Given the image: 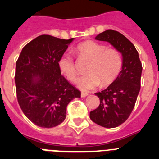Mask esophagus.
<instances>
[{
	"mask_svg": "<svg viewBox=\"0 0 159 159\" xmlns=\"http://www.w3.org/2000/svg\"><path fill=\"white\" fill-rule=\"evenodd\" d=\"M88 95V94L87 93V92H82V93H81V97H82V98H84V97H86Z\"/></svg>",
	"mask_w": 159,
	"mask_h": 159,
	"instance_id": "34e87169",
	"label": "esophagus"
}]
</instances>
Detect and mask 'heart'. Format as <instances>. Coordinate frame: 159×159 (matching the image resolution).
<instances>
[{"label": "heart", "mask_w": 159, "mask_h": 159, "mask_svg": "<svg viewBox=\"0 0 159 159\" xmlns=\"http://www.w3.org/2000/svg\"><path fill=\"white\" fill-rule=\"evenodd\" d=\"M80 57L91 60L87 68L88 74L78 80V87L83 91H90L100 84L107 86L118 77L123 67V58L117 49L107 48L106 45L95 41L80 43L76 48ZM58 67L63 75L71 82L77 80L74 59L68 53L63 54L58 61Z\"/></svg>", "instance_id": "b5f03b06"}]
</instances>
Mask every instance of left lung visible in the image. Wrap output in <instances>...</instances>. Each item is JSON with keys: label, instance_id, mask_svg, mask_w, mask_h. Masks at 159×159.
Returning <instances> with one entry per match:
<instances>
[{"label": "left lung", "instance_id": "left-lung-1", "mask_svg": "<svg viewBox=\"0 0 159 159\" xmlns=\"http://www.w3.org/2000/svg\"><path fill=\"white\" fill-rule=\"evenodd\" d=\"M95 40L110 43L123 57L121 71L106 89L95 93L100 104L90 112L94 123L114 128L124 123L134 109L140 91L143 67L134 45L120 32L108 29L96 36Z\"/></svg>", "mask_w": 159, "mask_h": 159}]
</instances>
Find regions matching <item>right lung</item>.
I'll use <instances>...</instances> for the list:
<instances>
[{"instance_id":"add662e5","label":"right lung","mask_w":159,"mask_h":159,"mask_svg":"<svg viewBox=\"0 0 159 159\" xmlns=\"http://www.w3.org/2000/svg\"><path fill=\"white\" fill-rule=\"evenodd\" d=\"M74 38L64 40L41 35L27 43L16 63V96L25 116L40 127L64 121L67 104L80 92L61 75L60 57Z\"/></svg>"}]
</instances>
